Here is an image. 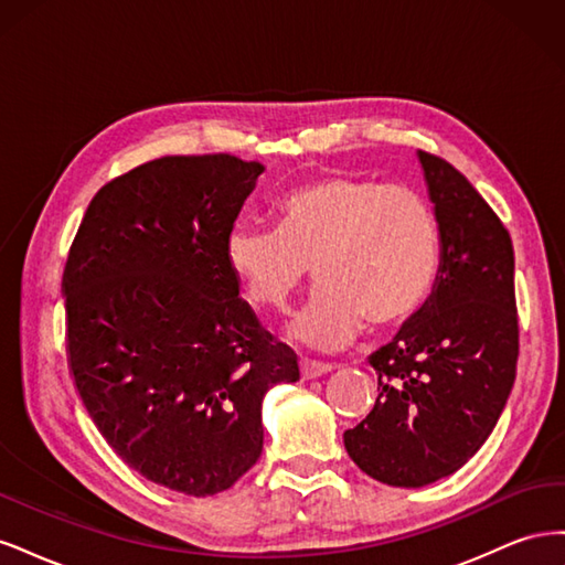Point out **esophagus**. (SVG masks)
Instances as JSON below:
<instances>
[{"label":"esophagus","mask_w":565,"mask_h":565,"mask_svg":"<svg viewBox=\"0 0 565 565\" xmlns=\"http://www.w3.org/2000/svg\"><path fill=\"white\" fill-rule=\"evenodd\" d=\"M299 367H301V377L303 380H313V377H320V374L332 372L334 365L332 363H320V361H309V358H301Z\"/></svg>","instance_id":"1"}]
</instances>
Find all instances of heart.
Wrapping results in <instances>:
<instances>
[{"label":"heart","mask_w":565,"mask_h":565,"mask_svg":"<svg viewBox=\"0 0 565 565\" xmlns=\"http://www.w3.org/2000/svg\"><path fill=\"white\" fill-rule=\"evenodd\" d=\"M278 228L237 224L226 259L247 297L282 309L311 273L322 282L295 322L316 349H341L363 332L391 330L429 301L440 270L431 200L407 183L339 172L289 191Z\"/></svg>","instance_id":"heart-1"}]
</instances>
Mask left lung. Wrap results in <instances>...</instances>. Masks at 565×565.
<instances>
[{
  "mask_svg": "<svg viewBox=\"0 0 565 565\" xmlns=\"http://www.w3.org/2000/svg\"><path fill=\"white\" fill-rule=\"evenodd\" d=\"M419 160L440 228L438 280L398 337L370 355L380 396L344 431L355 465L396 488L434 483L476 455L519 361L511 235L448 160L426 150Z\"/></svg>",
  "mask_w": 565,
  "mask_h": 565,
  "instance_id": "left-lung-1",
  "label": "left lung"
}]
</instances>
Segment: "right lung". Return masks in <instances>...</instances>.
<instances>
[{
    "label": "right lung",
    "instance_id": "obj_1",
    "mask_svg": "<svg viewBox=\"0 0 565 565\" xmlns=\"http://www.w3.org/2000/svg\"><path fill=\"white\" fill-rule=\"evenodd\" d=\"M262 172L228 152L131 169L92 200L63 276L71 372L96 429L148 481L195 498L259 459L264 393L299 380L226 259Z\"/></svg>",
    "mask_w": 565,
    "mask_h": 565
}]
</instances>
